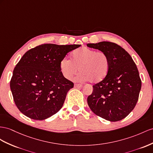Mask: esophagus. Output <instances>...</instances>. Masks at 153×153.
Here are the masks:
<instances>
[{"instance_id": "1", "label": "esophagus", "mask_w": 153, "mask_h": 153, "mask_svg": "<svg viewBox=\"0 0 153 153\" xmlns=\"http://www.w3.org/2000/svg\"><path fill=\"white\" fill-rule=\"evenodd\" d=\"M74 87H83V85H81V84H79V83H75L74 84Z\"/></svg>"}]
</instances>
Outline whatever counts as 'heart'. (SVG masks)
Listing matches in <instances>:
<instances>
[{
    "label": "heart",
    "mask_w": 153,
    "mask_h": 153,
    "mask_svg": "<svg viewBox=\"0 0 153 153\" xmlns=\"http://www.w3.org/2000/svg\"><path fill=\"white\" fill-rule=\"evenodd\" d=\"M110 66V59L106 53L87 47H81L74 51L72 60L65 57L60 62L61 72L66 79H72L79 68L81 73L76 79L90 80L93 83H98L106 77Z\"/></svg>",
    "instance_id": "1"
}]
</instances>
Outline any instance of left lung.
<instances>
[{"label":"left lung","mask_w":153,"mask_h":153,"mask_svg":"<svg viewBox=\"0 0 153 153\" xmlns=\"http://www.w3.org/2000/svg\"><path fill=\"white\" fill-rule=\"evenodd\" d=\"M87 45L106 53L111 62L106 77L93 85L92 93L87 97L88 106L103 119L121 120L135 107L142 87L135 62L127 51L114 42L103 41Z\"/></svg>","instance_id":"8db88e82"}]
</instances>
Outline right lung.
I'll list each match as a JSON object with an SVG mask.
<instances>
[{
  "label": "right lung",
  "instance_id": "add662e5",
  "mask_svg": "<svg viewBox=\"0 0 153 153\" xmlns=\"http://www.w3.org/2000/svg\"><path fill=\"white\" fill-rule=\"evenodd\" d=\"M80 46L42 44L24 54L10 81L14 102L23 114L43 120L62 108L74 83L62 76L60 62Z\"/></svg>",
  "mask_w": 153,
  "mask_h": 153
}]
</instances>
